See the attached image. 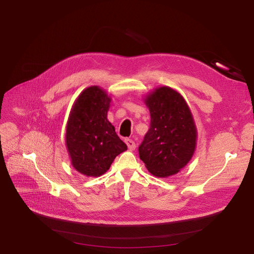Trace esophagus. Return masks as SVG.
<instances>
[{
	"label": "esophagus",
	"mask_w": 254,
	"mask_h": 254,
	"mask_svg": "<svg viewBox=\"0 0 254 254\" xmlns=\"http://www.w3.org/2000/svg\"><path fill=\"white\" fill-rule=\"evenodd\" d=\"M126 143H127V148L129 149V150H135V148H136V143L132 141L131 139H127L126 140Z\"/></svg>",
	"instance_id": "1"
}]
</instances>
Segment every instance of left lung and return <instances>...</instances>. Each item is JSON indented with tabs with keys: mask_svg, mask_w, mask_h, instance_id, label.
<instances>
[{
	"mask_svg": "<svg viewBox=\"0 0 254 254\" xmlns=\"http://www.w3.org/2000/svg\"><path fill=\"white\" fill-rule=\"evenodd\" d=\"M150 127L139 147L140 158L158 178L175 175L191 159L197 130L190 108L180 93L159 86L146 95Z\"/></svg>",
	"mask_w": 254,
	"mask_h": 254,
	"instance_id": "1",
	"label": "left lung"
}]
</instances>
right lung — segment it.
<instances>
[{
  "label": "right lung",
  "instance_id": "1",
  "mask_svg": "<svg viewBox=\"0 0 254 254\" xmlns=\"http://www.w3.org/2000/svg\"><path fill=\"white\" fill-rule=\"evenodd\" d=\"M111 97L98 85L85 88L73 104L65 128V147L76 171L99 177L127 149L107 118Z\"/></svg>",
  "mask_w": 254,
  "mask_h": 254
}]
</instances>
